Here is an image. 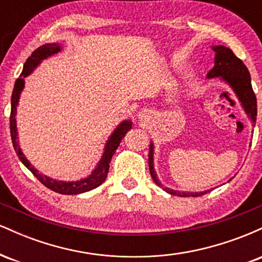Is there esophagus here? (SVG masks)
<instances>
[{
    "label": "esophagus",
    "instance_id": "34e87169",
    "mask_svg": "<svg viewBox=\"0 0 262 262\" xmlns=\"http://www.w3.org/2000/svg\"><path fill=\"white\" fill-rule=\"evenodd\" d=\"M138 116H139L140 119H146V117H148V113H146L145 111H141V112H139Z\"/></svg>",
    "mask_w": 262,
    "mask_h": 262
}]
</instances>
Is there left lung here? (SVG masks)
Wrapping results in <instances>:
<instances>
[{"mask_svg": "<svg viewBox=\"0 0 262 262\" xmlns=\"http://www.w3.org/2000/svg\"><path fill=\"white\" fill-rule=\"evenodd\" d=\"M212 49L215 53L214 68L207 74V79H218L219 77V80L227 83L233 90V92L235 93L243 110H244L246 116L249 117L252 125L255 127L257 116V103L256 96L252 91L251 77L248 68L242 60L234 55V53L231 52L229 48L224 47V45H213ZM149 169L150 175H151L156 185L160 186V187L164 188V191H166L170 194H175V196L179 197H198L209 192V189L203 192H181L169 187H164L161 185L160 180L158 179V175H156L154 169V143L152 141L150 143L149 146Z\"/></svg>", "mask_w": 262, "mask_h": 262, "instance_id": "obj_1", "label": "left lung"}]
</instances>
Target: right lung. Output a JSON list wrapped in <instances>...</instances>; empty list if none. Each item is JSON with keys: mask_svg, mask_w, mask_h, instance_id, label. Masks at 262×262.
I'll return each mask as SVG.
<instances>
[{"mask_svg": "<svg viewBox=\"0 0 262 262\" xmlns=\"http://www.w3.org/2000/svg\"><path fill=\"white\" fill-rule=\"evenodd\" d=\"M62 50V47H60L58 43H47L41 47H39L37 50L32 53V55L27 59V61L23 65V71L20 74V76L18 77L16 83H14L13 92H12V98H11V117H10V128H11V138H12V144H13V148L16 150V154L19 158V160L22 161V164L28 169L34 175L37 179L40 181L45 187L50 188L52 191L56 192V193L61 194H80L83 192L91 191V189L98 187L104 182V180L107 179L108 170H110V162L112 160V156L116 152L117 148L119 146L123 138L125 137V134L128 133V130L132 129V124L133 122L125 119L119 123L117 125V128L114 129L113 133L110 135L108 140L104 144L103 154H102L100 161L97 162L96 167L91 171L89 176L85 179L77 180V181H64V180H55L52 177L43 175L41 172L35 169L34 166L29 162L28 159L26 158V155L23 154L22 149H20L19 140H18V130H17V121H16V114H17V107L18 102H19L20 93H22L23 89H25V79L27 76H29L35 69L40 65V62L43 60L50 58L52 55L60 53Z\"/></svg>", "mask_w": 262, "mask_h": 262, "instance_id": "obj_1", "label": "right lung"}]
</instances>
